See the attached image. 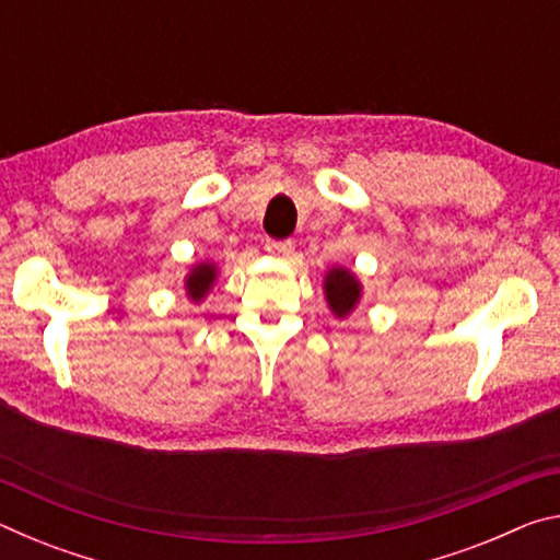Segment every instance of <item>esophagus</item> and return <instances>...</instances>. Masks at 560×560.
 <instances>
[{
	"mask_svg": "<svg viewBox=\"0 0 560 560\" xmlns=\"http://www.w3.org/2000/svg\"><path fill=\"white\" fill-rule=\"evenodd\" d=\"M267 252L271 254H279V257H291L293 254V242L291 240H281V242H267Z\"/></svg>",
	"mask_w": 560,
	"mask_h": 560,
	"instance_id": "34e87169",
	"label": "esophagus"
}]
</instances>
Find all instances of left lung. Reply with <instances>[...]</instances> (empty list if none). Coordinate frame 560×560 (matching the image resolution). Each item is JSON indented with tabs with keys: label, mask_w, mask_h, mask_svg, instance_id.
<instances>
[{
	"label": "left lung",
	"mask_w": 560,
	"mask_h": 560,
	"mask_svg": "<svg viewBox=\"0 0 560 560\" xmlns=\"http://www.w3.org/2000/svg\"><path fill=\"white\" fill-rule=\"evenodd\" d=\"M324 291H326L330 311H334L338 318L348 316L360 299V283L353 273L346 269H330L326 273Z\"/></svg>",
	"instance_id": "left-lung-1"
}]
</instances>
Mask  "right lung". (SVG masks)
Segmentation results:
<instances>
[{
  "instance_id": "obj_1",
  "label": "right lung",
  "mask_w": 560,
  "mask_h": 560,
  "mask_svg": "<svg viewBox=\"0 0 560 560\" xmlns=\"http://www.w3.org/2000/svg\"><path fill=\"white\" fill-rule=\"evenodd\" d=\"M217 279V269L214 264H197V267L189 271V277L185 279L187 287V296L192 301H200L207 291L212 289V283Z\"/></svg>"
}]
</instances>
